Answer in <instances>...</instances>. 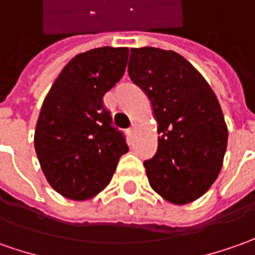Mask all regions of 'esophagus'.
Masks as SVG:
<instances>
[{
  "instance_id": "esophagus-1",
  "label": "esophagus",
  "mask_w": 255,
  "mask_h": 255,
  "mask_svg": "<svg viewBox=\"0 0 255 255\" xmlns=\"http://www.w3.org/2000/svg\"><path fill=\"white\" fill-rule=\"evenodd\" d=\"M128 134L131 135V136H134L135 134V126H132L131 128H128Z\"/></svg>"
}]
</instances>
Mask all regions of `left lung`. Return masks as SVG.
<instances>
[{
	"label": "left lung",
	"mask_w": 255,
	"mask_h": 255,
	"mask_svg": "<svg viewBox=\"0 0 255 255\" xmlns=\"http://www.w3.org/2000/svg\"><path fill=\"white\" fill-rule=\"evenodd\" d=\"M128 75L148 95L157 121V150L145 160L150 187L171 204H188L222 169L228 128L211 86L184 57L155 47L131 48Z\"/></svg>",
	"instance_id": "left-lung-1"
}]
</instances>
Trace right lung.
I'll return each instance as SVG.
<instances>
[{
    "mask_svg": "<svg viewBox=\"0 0 255 255\" xmlns=\"http://www.w3.org/2000/svg\"><path fill=\"white\" fill-rule=\"evenodd\" d=\"M128 53L127 47H100L75 55L43 102L34 149L50 186L67 198L84 201L100 193L128 152L126 135L103 103L126 72Z\"/></svg>",
    "mask_w": 255,
    "mask_h": 255,
    "instance_id": "add662e5",
    "label": "right lung"
}]
</instances>
